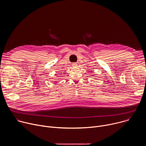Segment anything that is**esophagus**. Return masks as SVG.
I'll return each instance as SVG.
<instances>
[{"mask_svg":"<svg viewBox=\"0 0 146 146\" xmlns=\"http://www.w3.org/2000/svg\"><path fill=\"white\" fill-rule=\"evenodd\" d=\"M72 65H73L74 67H76V66H77V64L76 63H73V64H72Z\"/></svg>","mask_w":146,"mask_h":146,"instance_id":"esophagus-1","label":"esophagus"}]
</instances>
